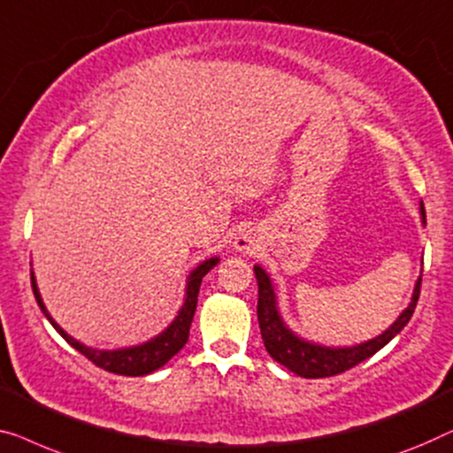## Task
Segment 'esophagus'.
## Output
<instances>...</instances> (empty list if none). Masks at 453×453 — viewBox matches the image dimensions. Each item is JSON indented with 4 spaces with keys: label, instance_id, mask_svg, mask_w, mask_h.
I'll return each mask as SVG.
<instances>
[{
    "label": "esophagus",
    "instance_id": "34e87169",
    "mask_svg": "<svg viewBox=\"0 0 453 453\" xmlns=\"http://www.w3.org/2000/svg\"><path fill=\"white\" fill-rule=\"evenodd\" d=\"M235 250L238 252H250L252 250V240L246 238V235H242V238L235 240Z\"/></svg>",
    "mask_w": 453,
    "mask_h": 453
}]
</instances>
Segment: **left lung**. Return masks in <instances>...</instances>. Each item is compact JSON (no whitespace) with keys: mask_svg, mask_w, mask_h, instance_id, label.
Masks as SVG:
<instances>
[{"mask_svg":"<svg viewBox=\"0 0 453 453\" xmlns=\"http://www.w3.org/2000/svg\"><path fill=\"white\" fill-rule=\"evenodd\" d=\"M420 221L426 226L425 219V207L420 203ZM423 273V271H420ZM254 275L258 281V324L260 334H263L265 349L269 351L273 359L281 363L289 369V372L297 373L299 378H328V375H336L347 372V369L355 367L357 363L369 359L380 349H384L406 324H409L412 311L417 308L418 293H420V277L417 279L415 289H412V297L406 308L403 310L396 320L388 326L384 333L373 336L365 342L351 347H328L322 342H314L299 336L296 330L288 326L283 320L281 310H279V297L275 293V285H273L269 273H266L260 265H254Z\"/></svg>","mask_w":453,"mask_h":453,"instance_id":"1","label":"left lung"}]
</instances>
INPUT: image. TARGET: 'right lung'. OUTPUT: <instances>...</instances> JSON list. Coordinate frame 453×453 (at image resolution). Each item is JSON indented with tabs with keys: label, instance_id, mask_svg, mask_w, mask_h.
Here are the masks:
<instances>
[{
	"label": "right lung",
	"instance_id": "right-lung-1",
	"mask_svg": "<svg viewBox=\"0 0 453 453\" xmlns=\"http://www.w3.org/2000/svg\"><path fill=\"white\" fill-rule=\"evenodd\" d=\"M218 263H219V257L205 258L203 263L196 265L195 269L188 273L187 288H184V302L180 305V310H178L174 320H172L160 334L151 336L150 341L139 342V345H131L123 349H94V347L84 345V342H80L78 339H73L72 334H67L65 330L53 320V316L49 314L47 305H44L41 297V291H38L35 271H30V281H33V291H35L38 308L42 310V314L47 316V320L50 324H53V328L75 349V351H80L92 363H96L98 367L106 369V372L111 373L148 375L151 372H156V369L164 367L172 357L187 345L190 322H193V316L196 310V297H199L201 281Z\"/></svg>",
	"mask_w": 453,
	"mask_h": 453
}]
</instances>
